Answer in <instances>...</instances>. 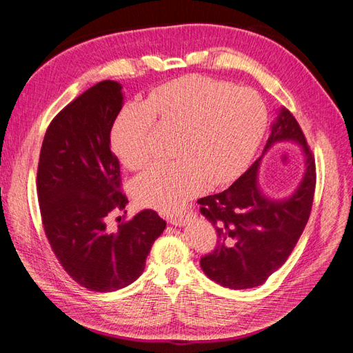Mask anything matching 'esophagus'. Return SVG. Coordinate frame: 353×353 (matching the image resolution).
I'll use <instances>...</instances> for the list:
<instances>
[{"label":"esophagus","instance_id":"34e87169","mask_svg":"<svg viewBox=\"0 0 353 353\" xmlns=\"http://www.w3.org/2000/svg\"><path fill=\"white\" fill-rule=\"evenodd\" d=\"M191 219V215L188 213V215H181V216H172L170 218V223H172V225H175V227H183V225H185V223L188 222Z\"/></svg>","mask_w":353,"mask_h":353}]
</instances>
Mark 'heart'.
I'll list each match as a JSON object with an SVG mask.
<instances>
[{
	"label": "heart",
	"mask_w": 353,
	"mask_h": 353,
	"mask_svg": "<svg viewBox=\"0 0 353 353\" xmlns=\"http://www.w3.org/2000/svg\"><path fill=\"white\" fill-rule=\"evenodd\" d=\"M156 119L179 130L172 162L147 169L134 183L137 200L172 213L209 184L237 178L258 148L268 112L258 92L209 77H185L162 85L144 103L128 104L112 130L116 154L131 169L152 162Z\"/></svg>",
	"instance_id": "1"
}]
</instances>
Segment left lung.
Returning a JSON list of instances; mask_svg holds the SVG:
<instances>
[{
    "label": "left lung",
    "mask_w": 353,
    "mask_h": 353,
    "mask_svg": "<svg viewBox=\"0 0 353 353\" xmlns=\"http://www.w3.org/2000/svg\"><path fill=\"white\" fill-rule=\"evenodd\" d=\"M301 145L305 172L293 194L266 196L259 185L262 157L222 193L199 200L200 212L216 230L218 243L200 266L212 281L244 290L263 284L287 261L311 215L315 191V159L294 116L285 108L271 126L262 156L275 143Z\"/></svg>",
    "instance_id": "8db88e82"
}]
</instances>
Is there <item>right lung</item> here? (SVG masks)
Here are the masks:
<instances>
[{
	"mask_svg": "<svg viewBox=\"0 0 353 353\" xmlns=\"http://www.w3.org/2000/svg\"><path fill=\"white\" fill-rule=\"evenodd\" d=\"M123 105L122 85L103 81L51 121L42 141L37 187L42 223L52 252L72 279L91 292H116L134 283L166 222L144 209L112 230L123 210L119 160L110 131ZM126 213V212H125Z\"/></svg>",
	"mask_w": 353,
	"mask_h": 353,
	"instance_id": "1",
	"label": "right lung"
}]
</instances>
